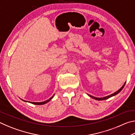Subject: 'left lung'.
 I'll use <instances>...</instances> for the list:
<instances>
[{
  "label": "left lung",
  "instance_id": "left-lung-1",
  "mask_svg": "<svg viewBox=\"0 0 135 135\" xmlns=\"http://www.w3.org/2000/svg\"><path fill=\"white\" fill-rule=\"evenodd\" d=\"M125 84H126V83H124V84H123V86L122 87V88H121L119 90H117V92H114V93H113V94H111V95H110L107 96V97H104V98H96V97H93V96H91V95H89L91 98H93V99H96V100H102L107 99H108V98H111V97H113V96H115V95H116L117 94H118V93H119V92H120V91L123 89V88H124V85H125Z\"/></svg>",
  "mask_w": 135,
  "mask_h": 135
}]
</instances>
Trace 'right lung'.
<instances>
[{
	"mask_svg": "<svg viewBox=\"0 0 135 135\" xmlns=\"http://www.w3.org/2000/svg\"><path fill=\"white\" fill-rule=\"evenodd\" d=\"M54 95L52 96V97L51 98H49V99H47V100H45V101H44V102H30V103H31V104H35V105H43V104H46V103H47V102H48L49 101H50V100H51L52 99V98L54 97ZM24 101H26V100H24Z\"/></svg>",
	"mask_w": 135,
	"mask_h": 135,
	"instance_id": "1",
	"label": "right lung"
}]
</instances>
